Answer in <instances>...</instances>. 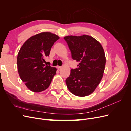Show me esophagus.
Wrapping results in <instances>:
<instances>
[{
  "instance_id": "esophagus-1",
  "label": "esophagus",
  "mask_w": 131,
  "mask_h": 131,
  "mask_svg": "<svg viewBox=\"0 0 131 131\" xmlns=\"http://www.w3.org/2000/svg\"><path fill=\"white\" fill-rule=\"evenodd\" d=\"M57 68L58 70H60L61 68H62V67H61V66H58L57 67Z\"/></svg>"
}]
</instances>
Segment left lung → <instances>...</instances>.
I'll use <instances>...</instances> for the list:
<instances>
[{"label":"left lung","mask_w":131,"mask_h":131,"mask_svg":"<svg viewBox=\"0 0 131 131\" xmlns=\"http://www.w3.org/2000/svg\"><path fill=\"white\" fill-rule=\"evenodd\" d=\"M64 39L72 57L79 63L66 80L68 90L78 97L90 95L99 85L106 65L104 49L98 41L88 35L68 36Z\"/></svg>","instance_id":"1"}]
</instances>
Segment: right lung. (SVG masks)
<instances>
[{"label":"right lung","instance_id":"right-lung-1","mask_svg":"<svg viewBox=\"0 0 131 131\" xmlns=\"http://www.w3.org/2000/svg\"><path fill=\"white\" fill-rule=\"evenodd\" d=\"M59 39L50 32L40 33L27 39L20 48L17 60L18 72L31 91L39 92L49 86L57 69L45 65V58L49 56L52 46Z\"/></svg>","mask_w":131,"mask_h":131}]
</instances>
